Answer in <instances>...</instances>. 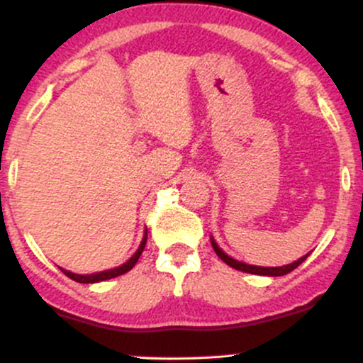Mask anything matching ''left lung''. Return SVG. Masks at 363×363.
Here are the masks:
<instances>
[{"label":"left lung","mask_w":363,"mask_h":363,"mask_svg":"<svg viewBox=\"0 0 363 363\" xmlns=\"http://www.w3.org/2000/svg\"><path fill=\"white\" fill-rule=\"evenodd\" d=\"M211 245H213V251L216 252V256L220 257L223 262H227L230 268L234 269H239V272H244V273H251V274H262V277H283V274H289L290 272H294L295 268H297L298 264H302L303 261L307 259V256L309 254H306V256H302L301 259L294 261L291 264H285V266H277V268H264V266H254V264H247V262H240L234 259V257H230L228 254H225L222 249L218 247V244L215 242V239L211 237Z\"/></svg>","instance_id":"obj_1"}]
</instances>
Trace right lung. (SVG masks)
<instances>
[{
  "mask_svg": "<svg viewBox=\"0 0 363 363\" xmlns=\"http://www.w3.org/2000/svg\"><path fill=\"white\" fill-rule=\"evenodd\" d=\"M147 237H148L147 230H145V235H143V239H141L138 251L133 254V256L129 257V259L124 262V264L118 266V268L106 269V272H99V273H91V274H77V273H72V272H68V269H62V268H61V272L65 273L66 277L72 278V280L78 281V283H97V281H104V280H111V278H116V277H119V274L128 273L129 269H131L133 266L138 262L141 252H143V249H145V244H147Z\"/></svg>",
  "mask_w": 363,
  "mask_h": 363,
  "instance_id": "obj_1",
  "label": "right lung"
}]
</instances>
